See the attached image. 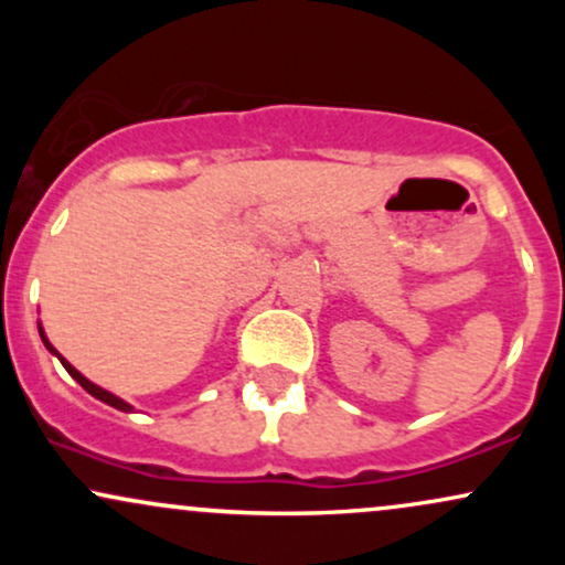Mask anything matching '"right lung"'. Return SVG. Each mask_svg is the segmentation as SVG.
<instances>
[{
	"label": "right lung",
	"mask_w": 565,
	"mask_h": 565,
	"mask_svg": "<svg viewBox=\"0 0 565 565\" xmlns=\"http://www.w3.org/2000/svg\"><path fill=\"white\" fill-rule=\"evenodd\" d=\"M39 337H42L44 348H47V350H50V353H53V355H57V361H61V364H63V366H66V372L71 374V377H74L76 382H79V385H82V387H84V391H87L89 395H95V398H97V401H103V404H108V406L119 408V412H135V408H132V406H129L125 398H119V395H114V393L103 391V387H100V385H95V382H89L87 377H84V374L79 372V369H74V366H71V364H68V361H66V359H63V355H61V353H57V350L53 348V342H50V340H47V334H44L42 323H39Z\"/></svg>",
	"instance_id": "right-lung-1"
}]
</instances>
